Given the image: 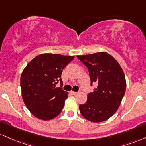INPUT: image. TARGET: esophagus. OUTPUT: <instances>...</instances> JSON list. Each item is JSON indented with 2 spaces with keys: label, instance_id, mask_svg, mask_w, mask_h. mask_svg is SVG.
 Segmentation results:
<instances>
[{
  "label": "esophagus",
  "instance_id": "34e87169",
  "mask_svg": "<svg viewBox=\"0 0 146 146\" xmlns=\"http://www.w3.org/2000/svg\"><path fill=\"white\" fill-rule=\"evenodd\" d=\"M70 93H71V94L72 95H76L78 94V92H73V91L70 92Z\"/></svg>",
  "mask_w": 146,
  "mask_h": 146
}]
</instances>
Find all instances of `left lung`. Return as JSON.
<instances>
[{
  "label": "left lung",
  "mask_w": 146,
  "mask_h": 146,
  "mask_svg": "<svg viewBox=\"0 0 146 146\" xmlns=\"http://www.w3.org/2000/svg\"><path fill=\"white\" fill-rule=\"evenodd\" d=\"M77 58L88 69L91 86L92 83H97L94 92L88 94L86 104L79 106L81 115L91 122L105 121L117 112L125 94L123 71L117 60L107 52L79 55Z\"/></svg>",
  "instance_id": "obj_1"
}]
</instances>
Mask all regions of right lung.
I'll return each instance as SVG.
<instances>
[{"mask_svg":"<svg viewBox=\"0 0 146 146\" xmlns=\"http://www.w3.org/2000/svg\"><path fill=\"white\" fill-rule=\"evenodd\" d=\"M74 56L42 54L29 62L21 76L22 97L29 112L43 121L51 120L61 112L68 92L56 88L61 73Z\"/></svg>","mask_w":146,"mask_h":146,"instance_id":"right-lung-1","label":"right lung"}]
</instances>
